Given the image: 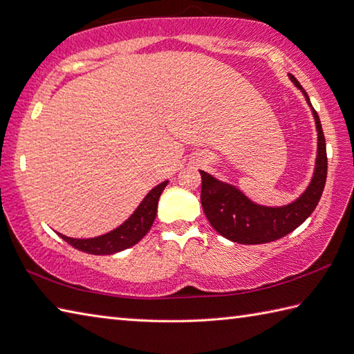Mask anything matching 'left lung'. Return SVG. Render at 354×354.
Returning a JSON list of instances; mask_svg holds the SVG:
<instances>
[{"mask_svg":"<svg viewBox=\"0 0 354 354\" xmlns=\"http://www.w3.org/2000/svg\"><path fill=\"white\" fill-rule=\"evenodd\" d=\"M290 80L301 89L307 103L312 108L318 131V155L315 162L312 181L306 192L292 204L284 207H265L248 199L234 185L222 183L209 173L199 170L202 176L201 204L208 222L225 239L243 245H260L288 236L297 230L313 209L317 208L327 179V150L326 138L317 111L313 109L309 95L290 76Z\"/></svg>","mask_w":354,"mask_h":354,"instance_id":"obj_1","label":"left lung"}]
</instances>
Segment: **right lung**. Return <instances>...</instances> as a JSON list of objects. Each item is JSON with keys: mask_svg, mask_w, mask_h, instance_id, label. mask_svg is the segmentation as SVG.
<instances>
[{"mask_svg": "<svg viewBox=\"0 0 354 354\" xmlns=\"http://www.w3.org/2000/svg\"><path fill=\"white\" fill-rule=\"evenodd\" d=\"M167 183L169 181H164L150 190L133 214H131L129 219L120 225L118 228L106 232V234L93 239H73L64 234L59 236L76 250L94 255H109L127 250V248L138 243L152 227L158 209V201H160L161 193Z\"/></svg>", "mask_w": 354, "mask_h": 354, "instance_id": "1", "label": "right lung"}]
</instances>
